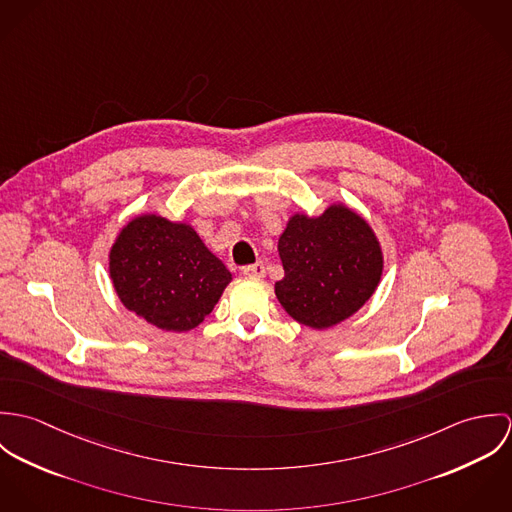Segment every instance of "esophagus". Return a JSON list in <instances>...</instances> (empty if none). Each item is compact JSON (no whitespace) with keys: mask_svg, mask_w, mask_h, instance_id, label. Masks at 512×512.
I'll return each mask as SVG.
<instances>
[{"mask_svg":"<svg viewBox=\"0 0 512 512\" xmlns=\"http://www.w3.org/2000/svg\"><path fill=\"white\" fill-rule=\"evenodd\" d=\"M242 274H244L246 278L260 280V278H264V276H266V266H264L262 262H256V264H252V266L242 268Z\"/></svg>","mask_w":512,"mask_h":512,"instance_id":"esophagus-1","label":"esophagus"}]
</instances>
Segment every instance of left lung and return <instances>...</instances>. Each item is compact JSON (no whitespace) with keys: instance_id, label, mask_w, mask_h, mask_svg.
I'll return each instance as SVG.
<instances>
[{"instance_id":"1","label":"left lung","mask_w":512,"mask_h":512,"mask_svg":"<svg viewBox=\"0 0 512 512\" xmlns=\"http://www.w3.org/2000/svg\"><path fill=\"white\" fill-rule=\"evenodd\" d=\"M278 252L284 280L276 297L301 325L327 329L357 313L382 276V248L361 215L337 203L319 217L288 220Z\"/></svg>"}]
</instances>
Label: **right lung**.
I'll list each match as a JSON object with an SVG mask.
<instances>
[{
    "label": "right lung",
    "instance_id": "1",
    "mask_svg": "<svg viewBox=\"0 0 512 512\" xmlns=\"http://www.w3.org/2000/svg\"><path fill=\"white\" fill-rule=\"evenodd\" d=\"M110 278L126 309L181 333L205 321L232 274L191 224L140 215L110 248Z\"/></svg>",
    "mask_w": 512,
    "mask_h": 512
}]
</instances>
